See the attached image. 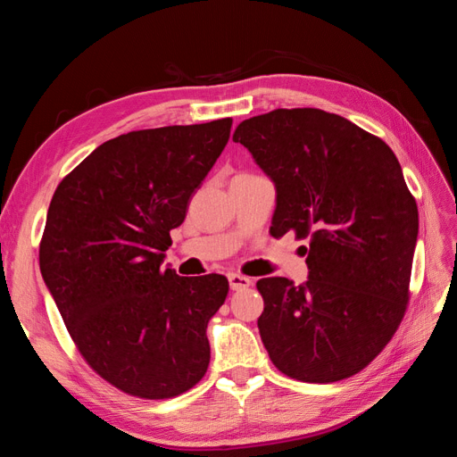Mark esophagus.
<instances>
[{
    "mask_svg": "<svg viewBox=\"0 0 457 457\" xmlns=\"http://www.w3.org/2000/svg\"><path fill=\"white\" fill-rule=\"evenodd\" d=\"M228 284H230V289H234V292H238V289L250 287V286H252V280L247 278V276H244V274L232 272V274H228Z\"/></svg>",
    "mask_w": 457,
    "mask_h": 457,
    "instance_id": "obj_1",
    "label": "esophagus"
}]
</instances>
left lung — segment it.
<instances>
[{
	"instance_id": "1",
	"label": "left lung",
	"mask_w": 457,
	"mask_h": 457,
	"mask_svg": "<svg viewBox=\"0 0 457 457\" xmlns=\"http://www.w3.org/2000/svg\"><path fill=\"white\" fill-rule=\"evenodd\" d=\"M234 143L276 187L274 238L309 240V280L261 278L257 326L287 378L331 383L364 370L400 326L410 299L418 205L379 137L318 108L244 120Z\"/></svg>"
}]
</instances>
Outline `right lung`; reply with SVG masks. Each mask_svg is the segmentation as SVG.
I'll list each match as a JSON object with an SVG mask.
<instances>
[{"label": "right lung", "mask_w": 457, "mask_h": 457, "mask_svg": "<svg viewBox=\"0 0 457 457\" xmlns=\"http://www.w3.org/2000/svg\"><path fill=\"white\" fill-rule=\"evenodd\" d=\"M230 126L223 118L120 135L68 173L49 204L41 276L86 362L128 395H183L210 366L205 329L228 280L187 278L162 262Z\"/></svg>", "instance_id": "obj_1"}]
</instances>
